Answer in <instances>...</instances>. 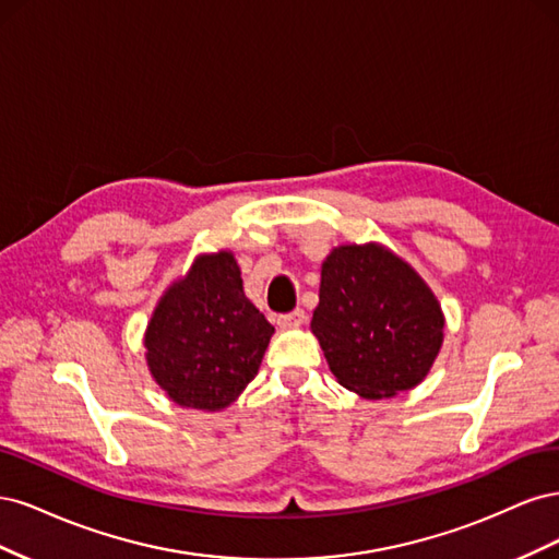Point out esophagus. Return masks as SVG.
I'll use <instances>...</instances> for the list:
<instances>
[{
	"label": "esophagus",
	"mask_w": 559,
	"mask_h": 559,
	"mask_svg": "<svg viewBox=\"0 0 559 559\" xmlns=\"http://www.w3.org/2000/svg\"><path fill=\"white\" fill-rule=\"evenodd\" d=\"M308 321V314L302 310H294V312H286V314H280L277 317V324L282 329H298Z\"/></svg>",
	"instance_id": "34e87169"
}]
</instances>
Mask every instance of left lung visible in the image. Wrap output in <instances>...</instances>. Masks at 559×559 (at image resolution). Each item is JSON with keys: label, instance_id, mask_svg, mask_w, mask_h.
<instances>
[{"label": "left lung", "instance_id": "obj_1", "mask_svg": "<svg viewBox=\"0 0 559 559\" xmlns=\"http://www.w3.org/2000/svg\"><path fill=\"white\" fill-rule=\"evenodd\" d=\"M443 326L429 284L384 245H341L321 263L310 329L335 380L361 399H392L425 380Z\"/></svg>", "mask_w": 559, "mask_h": 559}]
</instances>
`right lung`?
Instances as JSON below:
<instances>
[{
    "instance_id": "add662e5",
    "label": "right lung",
    "mask_w": 559,
    "mask_h": 559,
    "mask_svg": "<svg viewBox=\"0 0 559 559\" xmlns=\"http://www.w3.org/2000/svg\"><path fill=\"white\" fill-rule=\"evenodd\" d=\"M275 326L245 296L235 253H198L144 331L151 378L181 408L224 411L257 378Z\"/></svg>"
}]
</instances>
